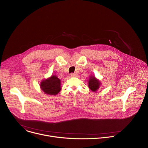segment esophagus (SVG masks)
I'll return each instance as SVG.
<instances>
[{
  "instance_id": "obj_1",
  "label": "esophagus",
  "mask_w": 148,
  "mask_h": 148,
  "mask_svg": "<svg viewBox=\"0 0 148 148\" xmlns=\"http://www.w3.org/2000/svg\"><path fill=\"white\" fill-rule=\"evenodd\" d=\"M70 75H71V77H74L77 75V74L76 73H71Z\"/></svg>"
}]
</instances>
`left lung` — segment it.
<instances>
[{"mask_svg":"<svg viewBox=\"0 0 148 148\" xmlns=\"http://www.w3.org/2000/svg\"><path fill=\"white\" fill-rule=\"evenodd\" d=\"M88 82V86L89 88L94 92H97L98 91L101 84V81L94 75H90L89 77V79Z\"/></svg>","mask_w":148,"mask_h":148,"instance_id":"1","label":"left lung"}]
</instances>
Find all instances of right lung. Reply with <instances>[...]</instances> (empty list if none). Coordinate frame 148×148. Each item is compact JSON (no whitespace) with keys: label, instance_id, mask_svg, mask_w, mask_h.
<instances>
[{"label":"right lung","instance_id":"right-lung-1","mask_svg":"<svg viewBox=\"0 0 148 148\" xmlns=\"http://www.w3.org/2000/svg\"><path fill=\"white\" fill-rule=\"evenodd\" d=\"M40 87L45 94L49 95H56L61 89V80L57 75H52L50 77L42 80L40 84Z\"/></svg>","mask_w":148,"mask_h":148}]
</instances>
